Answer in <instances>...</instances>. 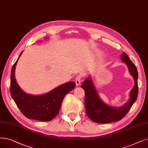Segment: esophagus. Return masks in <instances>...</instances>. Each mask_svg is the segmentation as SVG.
<instances>
[{
	"instance_id": "1",
	"label": "esophagus",
	"mask_w": 148,
	"mask_h": 148,
	"mask_svg": "<svg viewBox=\"0 0 148 148\" xmlns=\"http://www.w3.org/2000/svg\"><path fill=\"white\" fill-rule=\"evenodd\" d=\"M82 76L81 75L76 76L75 78V83L76 86H79L80 84V83L82 81Z\"/></svg>"
}]
</instances>
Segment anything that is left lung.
Segmentation results:
<instances>
[{
  "mask_svg": "<svg viewBox=\"0 0 148 148\" xmlns=\"http://www.w3.org/2000/svg\"><path fill=\"white\" fill-rule=\"evenodd\" d=\"M121 60L128 67L129 72L134 78L135 84L129 93V99L121 107L111 106L104 103L100 98L95 87L92 77H87L81 85L85 91L84 104L87 116L93 121L106 124L121 120L125 116L138 96V72L134 64L130 60L126 53L121 55Z\"/></svg>",
  "mask_w": 148,
  "mask_h": 148,
  "instance_id": "left-lung-1",
  "label": "left lung"
}]
</instances>
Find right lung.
I'll use <instances>...</instances> for the list:
<instances>
[{"instance_id":"add662e5","label":"right lung","mask_w":148,"mask_h":148,"mask_svg":"<svg viewBox=\"0 0 148 148\" xmlns=\"http://www.w3.org/2000/svg\"><path fill=\"white\" fill-rule=\"evenodd\" d=\"M23 51L11 69V95L22 113L28 119L41 121H51L58 114L64 97L75 87V83L73 81L68 82L42 95L27 93L19 86L15 78L16 64Z\"/></svg>"}]
</instances>
